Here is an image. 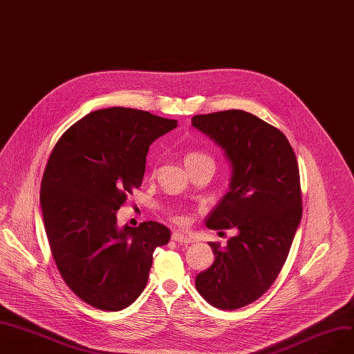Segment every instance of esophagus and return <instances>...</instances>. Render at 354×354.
<instances>
[{
	"mask_svg": "<svg viewBox=\"0 0 354 354\" xmlns=\"http://www.w3.org/2000/svg\"><path fill=\"white\" fill-rule=\"evenodd\" d=\"M171 240H173V241H177V243H181V244H189V243H192V239H191V237H187V236H184L183 233H178V232H174V233L171 234Z\"/></svg>",
	"mask_w": 354,
	"mask_h": 354,
	"instance_id": "esophagus-1",
	"label": "esophagus"
}]
</instances>
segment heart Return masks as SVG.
Segmentation results:
<instances>
[{
  "label": "heart",
  "instance_id": "heart-1",
  "mask_svg": "<svg viewBox=\"0 0 354 354\" xmlns=\"http://www.w3.org/2000/svg\"><path fill=\"white\" fill-rule=\"evenodd\" d=\"M202 159H210L207 155L201 153V152H189L185 156V163H191V162H196V160H202ZM174 221L180 225H185L188 222V216L185 215H176Z\"/></svg>",
  "mask_w": 354,
  "mask_h": 354
}]
</instances>
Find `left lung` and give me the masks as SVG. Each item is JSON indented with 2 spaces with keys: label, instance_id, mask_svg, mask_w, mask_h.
<instances>
[{
  "label": "left lung",
  "instance_id": "left-lung-1",
  "mask_svg": "<svg viewBox=\"0 0 354 354\" xmlns=\"http://www.w3.org/2000/svg\"><path fill=\"white\" fill-rule=\"evenodd\" d=\"M191 121L232 169L229 191L206 226L237 230L225 248L209 243L215 261L198 273L195 288L210 306L237 310L272 286L289 255L303 214L299 165L285 133L254 114L227 110Z\"/></svg>",
  "mask_w": 354,
  "mask_h": 354
}]
</instances>
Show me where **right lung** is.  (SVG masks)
Here are the masks:
<instances>
[{
	"instance_id": "right-lung-1",
	"label": "right lung",
	"mask_w": 354,
	"mask_h": 354,
	"mask_svg": "<svg viewBox=\"0 0 354 354\" xmlns=\"http://www.w3.org/2000/svg\"><path fill=\"white\" fill-rule=\"evenodd\" d=\"M176 127L142 110H96L69 127L50 155L40 207L53 258L68 288L99 310L131 306L148 283L155 248L170 240L152 221L120 227L117 210L142 184L152 142Z\"/></svg>"
}]
</instances>
